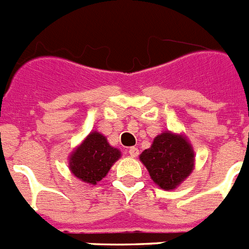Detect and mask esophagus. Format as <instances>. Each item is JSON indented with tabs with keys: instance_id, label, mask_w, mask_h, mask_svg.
<instances>
[{
	"instance_id": "esophagus-1",
	"label": "esophagus",
	"mask_w": 249,
	"mask_h": 249,
	"mask_svg": "<svg viewBox=\"0 0 249 249\" xmlns=\"http://www.w3.org/2000/svg\"><path fill=\"white\" fill-rule=\"evenodd\" d=\"M129 155L131 156V158H136V156L139 155V150H138V147H135V146H133V147H130L129 149Z\"/></svg>"
}]
</instances>
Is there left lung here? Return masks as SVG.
Wrapping results in <instances>:
<instances>
[{"label":"left lung","mask_w":249,"mask_h":249,"mask_svg":"<svg viewBox=\"0 0 249 249\" xmlns=\"http://www.w3.org/2000/svg\"><path fill=\"white\" fill-rule=\"evenodd\" d=\"M141 162L152 181L163 190H174L194 169V151L183 136L170 131L154 139L151 147L142 151Z\"/></svg>","instance_id":"1"}]
</instances>
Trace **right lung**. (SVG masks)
<instances>
[{
    "label": "right lung",
    "instance_id": "obj_1",
    "mask_svg": "<svg viewBox=\"0 0 249 249\" xmlns=\"http://www.w3.org/2000/svg\"><path fill=\"white\" fill-rule=\"evenodd\" d=\"M119 158V150L110 146L105 136L94 131L71 154L69 167L79 180L95 185L107 176L113 163Z\"/></svg>",
    "mask_w": 249,
    "mask_h": 249
}]
</instances>
